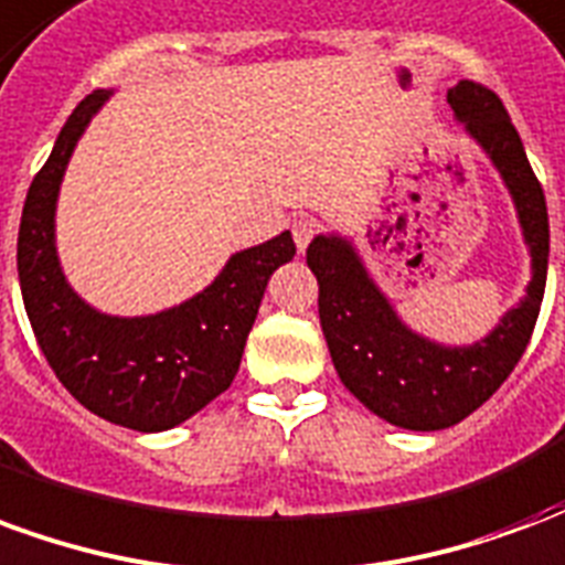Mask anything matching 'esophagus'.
<instances>
[{
    "instance_id": "1",
    "label": "esophagus",
    "mask_w": 565,
    "mask_h": 565,
    "mask_svg": "<svg viewBox=\"0 0 565 565\" xmlns=\"http://www.w3.org/2000/svg\"><path fill=\"white\" fill-rule=\"evenodd\" d=\"M318 235V221L315 217H299V221L294 223V242H296V250L302 254L308 247V242Z\"/></svg>"
}]
</instances>
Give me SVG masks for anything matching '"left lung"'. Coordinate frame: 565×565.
<instances>
[{"label":"left lung","mask_w":565,"mask_h":565,"mask_svg":"<svg viewBox=\"0 0 565 565\" xmlns=\"http://www.w3.org/2000/svg\"><path fill=\"white\" fill-rule=\"evenodd\" d=\"M448 105L466 136L493 162L518 211L530 250V284L521 302L484 339L441 344L405 327L344 235H315L306 250L320 287V327L342 384L372 415L417 433L460 424L518 366L542 308L551 245L545 193L502 99L475 81H460L448 90Z\"/></svg>","instance_id":"obj_1"}]
</instances>
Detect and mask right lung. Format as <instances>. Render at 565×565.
<instances>
[{"instance_id": "right-lung-1", "label": "right lung", "mask_w": 565, "mask_h": 565, "mask_svg": "<svg viewBox=\"0 0 565 565\" xmlns=\"http://www.w3.org/2000/svg\"><path fill=\"white\" fill-rule=\"evenodd\" d=\"M111 93L81 99L32 178L18 233L20 294L42 354L84 408L127 429L162 433L233 384L263 290L296 245L281 233L245 247L202 294L157 315L117 318L84 302L56 254V199L75 145Z\"/></svg>"}]
</instances>
